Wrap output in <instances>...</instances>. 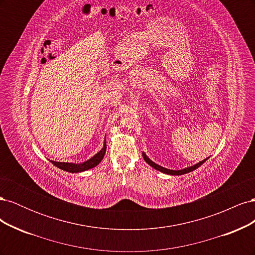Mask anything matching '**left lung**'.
Instances as JSON below:
<instances>
[{"label": "left lung", "mask_w": 255, "mask_h": 255, "mask_svg": "<svg viewBox=\"0 0 255 255\" xmlns=\"http://www.w3.org/2000/svg\"><path fill=\"white\" fill-rule=\"evenodd\" d=\"M142 156H143V159L146 161V163H148V164H149L151 167H153L154 169H156V170H158V171H160V172H164V173H167V174H171V175H181V174L188 173V172H190V171H192V170H195V169H197L198 167L201 166V165L204 163V161H206V160L208 159V157H207V158L203 159L202 161H200V163H198V164H196V165H194V166H191V167L182 169V170H170V169L164 168V167H161V166H159V165L154 163V161H152L148 156L145 155L144 153H142Z\"/></svg>", "instance_id": "8db88e82"}]
</instances>
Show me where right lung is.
<instances>
[{"label":"right lung","mask_w":255,"mask_h":255,"mask_svg":"<svg viewBox=\"0 0 255 255\" xmlns=\"http://www.w3.org/2000/svg\"><path fill=\"white\" fill-rule=\"evenodd\" d=\"M106 152V140L104 141V145L102 150L98 152L94 157H91L90 159L84 161L82 164H72V163H61V161H54V160H50L51 163L58 167L59 169H63L65 171L68 172H82L85 170H88V169H91L96 167L98 164H100V161H101L104 157V154Z\"/></svg>","instance_id":"right-lung-1"}]
</instances>
